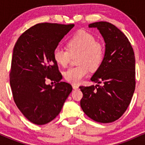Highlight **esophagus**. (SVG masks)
<instances>
[{"instance_id":"esophagus-1","label":"esophagus","mask_w":145,"mask_h":145,"mask_svg":"<svg viewBox=\"0 0 145 145\" xmlns=\"http://www.w3.org/2000/svg\"><path fill=\"white\" fill-rule=\"evenodd\" d=\"M72 87H73V89H74L76 90V89H78V88H79V86H78V85H76V84H72Z\"/></svg>"}]
</instances>
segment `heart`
Listing matches in <instances>:
<instances>
[{"label":"heart","mask_w":145,"mask_h":145,"mask_svg":"<svg viewBox=\"0 0 145 145\" xmlns=\"http://www.w3.org/2000/svg\"><path fill=\"white\" fill-rule=\"evenodd\" d=\"M67 50L56 47L53 52L55 61L65 67L70 61L71 56H77V66L69 68L64 72L67 82L79 84L89 73V69L95 71L99 68L104 56V48L90 33L80 31L67 42Z\"/></svg>","instance_id":"obj_1"}]
</instances>
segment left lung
Listing matches in <instances>:
<instances>
[{"label": "left lung", "mask_w": 145, "mask_h": 145, "mask_svg": "<svg viewBox=\"0 0 145 145\" xmlns=\"http://www.w3.org/2000/svg\"><path fill=\"white\" fill-rule=\"evenodd\" d=\"M104 37L106 50L102 63L91 78L102 85L80 86L83 93L82 110L95 121L103 123L119 119L130 104L135 90V56L125 35L107 22H94Z\"/></svg>", "instance_id": "obj_1"}]
</instances>
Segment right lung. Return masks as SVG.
I'll use <instances>...</instances> for the list:
<instances>
[{
    "label": "right lung",
    "instance_id": "1",
    "mask_svg": "<svg viewBox=\"0 0 145 145\" xmlns=\"http://www.w3.org/2000/svg\"><path fill=\"white\" fill-rule=\"evenodd\" d=\"M74 24L39 23L21 35L14 48L10 85L18 109L28 120L44 125L59 114L72 91L53 56L54 49ZM47 77L56 81L54 88L45 84Z\"/></svg>",
    "mask_w": 145,
    "mask_h": 145
}]
</instances>
